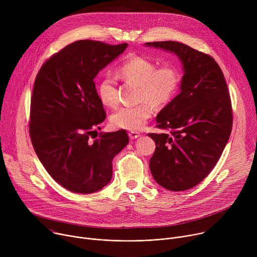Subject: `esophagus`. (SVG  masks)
Masks as SVG:
<instances>
[{
    "instance_id": "esophagus-1",
    "label": "esophagus",
    "mask_w": 257,
    "mask_h": 257,
    "mask_svg": "<svg viewBox=\"0 0 257 257\" xmlns=\"http://www.w3.org/2000/svg\"><path fill=\"white\" fill-rule=\"evenodd\" d=\"M128 135H129V137H130V139H136V138H138V137L140 136V134H139L138 132H134V131L129 132Z\"/></svg>"
}]
</instances>
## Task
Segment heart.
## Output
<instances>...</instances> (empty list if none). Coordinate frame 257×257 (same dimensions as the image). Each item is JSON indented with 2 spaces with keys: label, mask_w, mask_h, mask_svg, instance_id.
<instances>
[{
  "label": "heart",
  "mask_w": 257,
  "mask_h": 257,
  "mask_svg": "<svg viewBox=\"0 0 257 257\" xmlns=\"http://www.w3.org/2000/svg\"><path fill=\"white\" fill-rule=\"evenodd\" d=\"M119 74L125 80L140 85L138 99L142 102L118 108L111 116V123L116 128L134 132L142 129L153 116L154 106L151 103L156 105L169 103L176 96L181 84V73L177 67L165 65L158 68L155 62L143 57H134L123 63ZM96 91L104 105L115 107L118 104L117 80L112 74L107 73L101 77Z\"/></svg>",
  "instance_id": "b5f03b06"
}]
</instances>
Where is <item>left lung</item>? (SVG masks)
Here are the masks:
<instances>
[{"mask_svg":"<svg viewBox=\"0 0 257 257\" xmlns=\"http://www.w3.org/2000/svg\"><path fill=\"white\" fill-rule=\"evenodd\" d=\"M174 53L183 65L180 93L157 116L150 133L156 151L150 161L158 184L171 191L188 190L214 168L230 138L232 104L223 72L212 57L178 42L146 43Z\"/></svg>","mask_w":257,"mask_h":257,"instance_id":"obj_1","label":"left lung"}]
</instances>
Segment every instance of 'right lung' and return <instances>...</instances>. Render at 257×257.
<instances>
[{
    "label": "right lung",
    "instance_id": "1",
    "mask_svg": "<svg viewBox=\"0 0 257 257\" xmlns=\"http://www.w3.org/2000/svg\"><path fill=\"white\" fill-rule=\"evenodd\" d=\"M127 46L89 40L72 43L53 55L36 75L30 103L31 142L47 172L69 191L88 194L107 185L113 159L129 142L125 130L100 132L90 140L105 119L93 79Z\"/></svg>",
    "mask_w": 257,
    "mask_h": 257
}]
</instances>
